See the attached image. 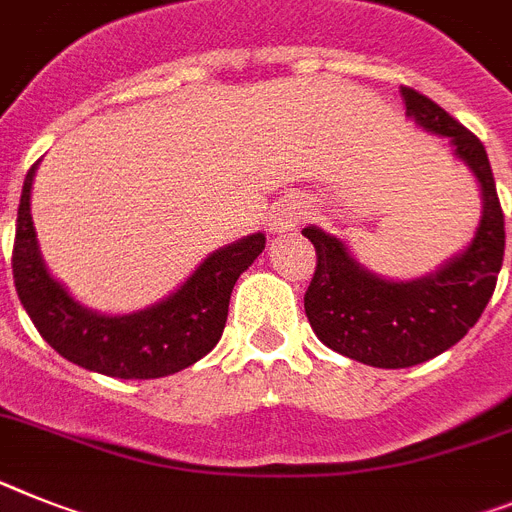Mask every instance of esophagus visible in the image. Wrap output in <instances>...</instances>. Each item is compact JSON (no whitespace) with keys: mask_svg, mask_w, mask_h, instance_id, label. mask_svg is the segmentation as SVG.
I'll return each mask as SVG.
<instances>
[{"mask_svg":"<svg viewBox=\"0 0 512 512\" xmlns=\"http://www.w3.org/2000/svg\"><path fill=\"white\" fill-rule=\"evenodd\" d=\"M300 217H303V209H300L298 202H287L277 209V217L272 222L274 233H287L292 227L298 225Z\"/></svg>","mask_w":512,"mask_h":512,"instance_id":"esophagus-1","label":"esophagus"}]
</instances>
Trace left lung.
<instances>
[{
	"mask_svg": "<svg viewBox=\"0 0 512 512\" xmlns=\"http://www.w3.org/2000/svg\"><path fill=\"white\" fill-rule=\"evenodd\" d=\"M406 116L425 131L448 137L453 155L479 181L482 220L461 253L417 279H383L321 227H303L316 248V274L305 292V316L323 344L373 368H412L461 342L479 321L497 285L505 256V217L489 157L479 137L435 100L401 87Z\"/></svg>",
	"mask_w": 512,
	"mask_h": 512,
	"instance_id": "obj_1",
	"label": "left lung"
}]
</instances>
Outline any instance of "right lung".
<instances>
[{"mask_svg": "<svg viewBox=\"0 0 512 512\" xmlns=\"http://www.w3.org/2000/svg\"><path fill=\"white\" fill-rule=\"evenodd\" d=\"M36 168L38 163L25 176L17 209L12 274L17 298L43 339L74 365L124 381L173 375L212 352L225 329L230 292L264 251V233L246 235L209 253L196 272L157 305L126 316H106L77 303L43 264L30 217Z\"/></svg>", "mask_w": 512, "mask_h": 512, "instance_id": "1", "label": "right lung"}]
</instances>
